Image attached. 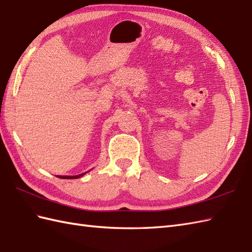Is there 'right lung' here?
I'll use <instances>...</instances> for the list:
<instances>
[{"instance_id":"obj_1","label":"right lung","mask_w":252,"mask_h":252,"mask_svg":"<svg viewBox=\"0 0 252 252\" xmlns=\"http://www.w3.org/2000/svg\"><path fill=\"white\" fill-rule=\"evenodd\" d=\"M84 175H85V173H82V175H79V176H59V178H61V179H77V178H81Z\"/></svg>"}]
</instances>
